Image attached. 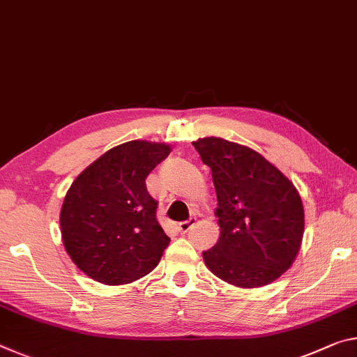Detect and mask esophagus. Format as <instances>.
I'll return each mask as SVG.
<instances>
[{"mask_svg": "<svg viewBox=\"0 0 357 357\" xmlns=\"http://www.w3.org/2000/svg\"><path fill=\"white\" fill-rule=\"evenodd\" d=\"M194 224H195V219L190 218L189 220H183V222H179L176 225V229L178 231H181V234H185V231H189L192 227H194Z\"/></svg>", "mask_w": 357, "mask_h": 357, "instance_id": "34e87169", "label": "esophagus"}]
</instances>
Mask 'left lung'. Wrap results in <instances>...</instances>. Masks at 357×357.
Segmentation results:
<instances>
[{
	"label": "left lung",
	"mask_w": 357,
	"mask_h": 357,
	"mask_svg": "<svg viewBox=\"0 0 357 357\" xmlns=\"http://www.w3.org/2000/svg\"><path fill=\"white\" fill-rule=\"evenodd\" d=\"M211 168L219 241L203 252L206 267L229 284L260 287L289 270L302 245V199L278 168L251 148L209 137L194 141Z\"/></svg>",
	"instance_id": "1"
}]
</instances>
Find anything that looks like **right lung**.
I'll use <instances>...</instances> for the list:
<instances>
[{
    "label": "right lung",
    "mask_w": 357,
    "mask_h": 357,
    "mask_svg": "<svg viewBox=\"0 0 357 357\" xmlns=\"http://www.w3.org/2000/svg\"><path fill=\"white\" fill-rule=\"evenodd\" d=\"M165 143L128 141L105 152L68 189L63 246L79 270L103 284H127L160 262L169 238L157 222L146 178L168 157Z\"/></svg>",
    "instance_id": "1"
}]
</instances>
